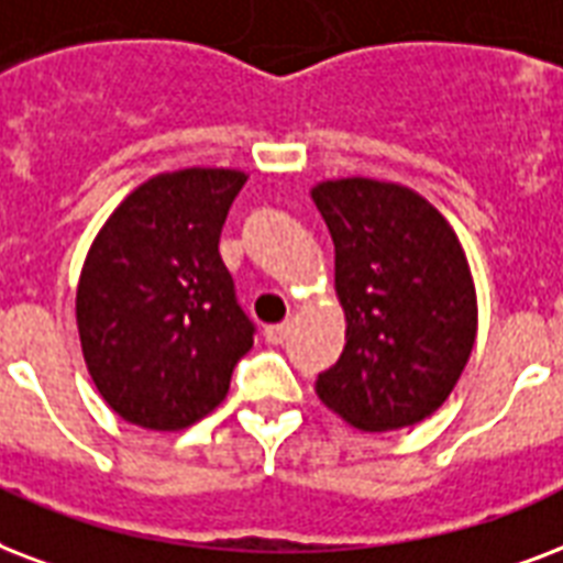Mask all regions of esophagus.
Returning a JSON list of instances; mask_svg holds the SVG:
<instances>
[{"label": "esophagus", "instance_id": "esophagus-1", "mask_svg": "<svg viewBox=\"0 0 563 563\" xmlns=\"http://www.w3.org/2000/svg\"><path fill=\"white\" fill-rule=\"evenodd\" d=\"M287 334H290V322H276V325H267L264 329V338H267V343H285Z\"/></svg>", "mask_w": 563, "mask_h": 563}]
</instances>
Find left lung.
<instances>
[{
	"mask_svg": "<svg viewBox=\"0 0 563 563\" xmlns=\"http://www.w3.org/2000/svg\"><path fill=\"white\" fill-rule=\"evenodd\" d=\"M334 241L346 346L317 396L361 431L426 420L459 385L476 343L467 255L446 217L411 187L334 178L311 187Z\"/></svg>",
	"mask_w": 563,
	"mask_h": 563,
	"instance_id": "obj_1",
	"label": "left lung"
}]
</instances>
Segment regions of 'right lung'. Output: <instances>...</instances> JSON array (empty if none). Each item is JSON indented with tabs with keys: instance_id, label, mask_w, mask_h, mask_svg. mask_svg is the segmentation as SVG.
<instances>
[{
	"instance_id": "right-lung-1",
	"label": "right lung",
	"mask_w": 563,
	"mask_h": 563,
	"mask_svg": "<svg viewBox=\"0 0 563 563\" xmlns=\"http://www.w3.org/2000/svg\"><path fill=\"white\" fill-rule=\"evenodd\" d=\"M246 173L187 167L134 187L90 243L76 290L87 373L108 408L152 431L202 420L229 394L255 325L220 258Z\"/></svg>"
}]
</instances>
